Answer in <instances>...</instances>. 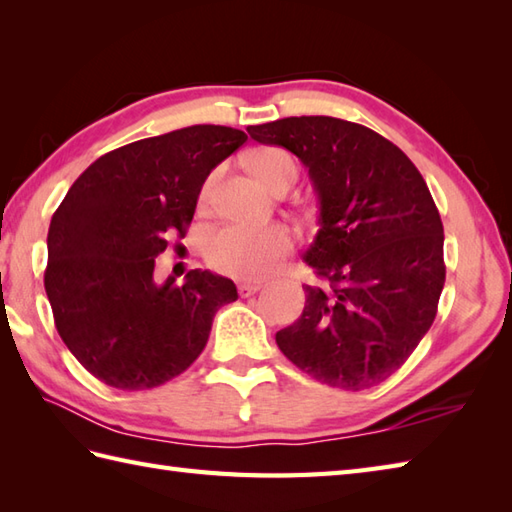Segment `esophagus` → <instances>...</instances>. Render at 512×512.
I'll return each mask as SVG.
<instances>
[{
	"mask_svg": "<svg viewBox=\"0 0 512 512\" xmlns=\"http://www.w3.org/2000/svg\"><path fill=\"white\" fill-rule=\"evenodd\" d=\"M239 295L242 297H250V295H255V292H259L262 290L264 286L259 284V281H239Z\"/></svg>",
	"mask_w": 512,
	"mask_h": 512,
	"instance_id": "34e87169",
	"label": "esophagus"
}]
</instances>
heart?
Returning a JSON list of instances; mask_svg holds the SVG:
<instances>
[{"label":"heart","instance_id":"b5f03b06","mask_svg":"<svg viewBox=\"0 0 512 512\" xmlns=\"http://www.w3.org/2000/svg\"><path fill=\"white\" fill-rule=\"evenodd\" d=\"M255 176L266 187L277 189L281 184H295L299 176L297 160L290 151L279 147L259 149L250 160ZM222 178V169H215L204 180L200 191V202L209 206ZM292 250V233L284 224L248 226V224H228L220 228L209 244V262L215 270L237 279H266L284 262Z\"/></svg>","mask_w":512,"mask_h":512}]
</instances>
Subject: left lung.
I'll list each match as a JSON object with an SVG mask.
<instances>
[{
    "instance_id": "8db88e82",
    "label": "left lung",
    "mask_w": 512,
    "mask_h": 512,
    "mask_svg": "<svg viewBox=\"0 0 512 512\" xmlns=\"http://www.w3.org/2000/svg\"><path fill=\"white\" fill-rule=\"evenodd\" d=\"M292 151L319 198V231L303 255L301 317L277 332L301 372L339 389L376 387L429 332L444 288V228L427 182L387 138L332 116L246 127Z\"/></svg>"
}]
</instances>
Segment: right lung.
<instances>
[{
  "mask_svg": "<svg viewBox=\"0 0 512 512\" xmlns=\"http://www.w3.org/2000/svg\"><path fill=\"white\" fill-rule=\"evenodd\" d=\"M246 140L224 125L136 140L92 162L54 211L43 275L54 325L101 383L138 391L182 374L215 312L237 299L233 281L211 270L158 284L154 268L187 233L209 173Z\"/></svg>",
  "mask_w": 512,
  "mask_h": 512,
  "instance_id": "1",
  "label": "right lung"
}]
</instances>
